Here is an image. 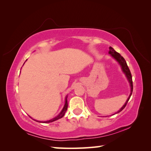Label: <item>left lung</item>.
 <instances>
[{"mask_svg": "<svg viewBox=\"0 0 151 151\" xmlns=\"http://www.w3.org/2000/svg\"><path fill=\"white\" fill-rule=\"evenodd\" d=\"M109 53L112 56V57L114 58V59H115L117 61V62L119 63V65H121L122 71H123V73H124V75H126L127 78L128 79V81H129V82L130 86H131V94H130V95L129 96V98H128L127 101H126V103H124V105L122 106V108L120 109L118 112H116L115 114H116V113H119V112L122 111V110L124 109V107L126 106L127 104L128 103V101H129L130 98H131V96L132 93V90H133V85H132V75H131V71H130L129 67H128L127 62H126V60H124V58L122 57V56L120 55L119 52H116V51L114 50V48H112L111 47H109Z\"/></svg>", "mask_w": 151, "mask_h": 151, "instance_id": "1", "label": "left lung"}]
</instances>
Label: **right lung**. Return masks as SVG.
Instances as JSON below:
<instances>
[{
  "label": "right lung",
  "instance_id": "1",
  "mask_svg": "<svg viewBox=\"0 0 151 151\" xmlns=\"http://www.w3.org/2000/svg\"><path fill=\"white\" fill-rule=\"evenodd\" d=\"M66 98H67V96H66V100H65V106H64L63 109L62 111H61V112H60L59 114H58V115L56 117H55V118H53L52 119L50 120H48V121H37V120H35V121H37L39 122H42V123H48V122H52L53 121H57V120L59 119H61L62 117L65 115V112L66 111V110H67V108H68V102H67V99H66Z\"/></svg>",
  "mask_w": 151,
  "mask_h": 151
}]
</instances>
